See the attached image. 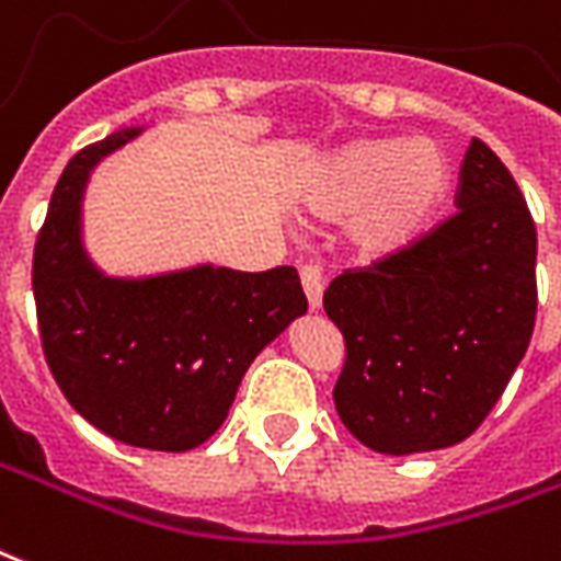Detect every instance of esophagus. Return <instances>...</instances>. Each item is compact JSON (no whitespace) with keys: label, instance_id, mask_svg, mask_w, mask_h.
Listing matches in <instances>:
<instances>
[{"label":"esophagus","instance_id":"esophagus-1","mask_svg":"<svg viewBox=\"0 0 561 561\" xmlns=\"http://www.w3.org/2000/svg\"><path fill=\"white\" fill-rule=\"evenodd\" d=\"M300 282L302 291H306V300H309V309L318 312L321 309V297H323V276L318 267H300Z\"/></svg>","mask_w":561,"mask_h":561}]
</instances>
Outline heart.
<instances>
[{
  "instance_id": "obj_1",
  "label": "heart",
  "mask_w": 561,
  "mask_h": 561,
  "mask_svg": "<svg viewBox=\"0 0 561 561\" xmlns=\"http://www.w3.org/2000/svg\"><path fill=\"white\" fill-rule=\"evenodd\" d=\"M451 190V160L434 139H356L314 165L302 207L347 219V243L368 261L396 259L425 238Z\"/></svg>"
}]
</instances>
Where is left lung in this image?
I'll return each instance as SVG.
<instances>
[{"label":"left lung","mask_w":561,"mask_h":561,"mask_svg":"<svg viewBox=\"0 0 561 561\" xmlns=\"http://www.w3.org/2000/svg\"><path fill=\"white\" fill-rule=\"evenodd\" d=\"M455 205L413 249L344 270L323 291L347 351L335 410L380 455L470 437L533 339L538 234L520 186L481 139L467 148Z\"/></svg>","instance_id":"8db88e82"}]
</instances>
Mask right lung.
<instances>
[{"instance_id":"1","label":"right lung","mask_w":561,"mask_h":561,"mask_svg":"<svg viewBox=\"0 0 561 561\" xmlns=\"http://www.w3.org/2000/svg\"><path fill=\"white\" fill-rule=\"evenodd\" d=\"M145 127L82 148L37 234L32 288L44 356L82 419L153 451L202 446L226 422L252 359L309 309L294 267L110 276L82 243V198L103 157Z\"/></svg>"}]
</instances>
